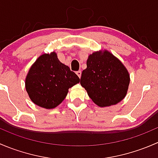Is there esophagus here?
<instances>
[{
	"instance_id": "obj_1",
	"label": "esophagus",
	"mask_w": 158,
	"mask_h": 158,
	"mask_svg": "<svg viewBox=\"0 0 158 158\" xmlns=\"http://www.w3.org/2000/svg\"><path fill=\"white\" fill-rule=\"evenodd\" d=\"M76 75H77L78 76H79V78L81 77V75H82V72H81V70H79V71L76 72Z\"/></svg>"
}]
</instances>
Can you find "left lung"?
Listing matches in <instances>:
<instances>
[{"label": "left lung", "instance_id": "left-lung-1", "mask_svg": "<svg viewBox=\"0 0 158 158\" xmlns=\"http://www.w3.org/2000/svg\"><path fill=\"white\" fill-rule=\"evenodd\" d=\"M86 65L87 68L82 73L80 84L97 106H112L125 98L130 77L120 60L106 50L89 56Z\"/></svg>", "mask_w": 158, "mask_h": 158}]
</instances>
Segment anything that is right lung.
Returning a JSON list of instances; mask_svg holds the SVG:
<instances>
[{
	"instance_id": "right-lung-1",
	"label": "right lung",
	"mask_w": 158,
	"mask_h": 158,
	"mask_svg": "<svg viewBox=\"0 0 158 158\" xmlns=\"http://www.w3.org/2000/svg\"><path fill=\"white\" fill-rule=\"evenodd\" d=\"M79 78L69 66L62 63L56 52L43 54L29 70L26 89L33 103L50 109L66 98L68 89L79 82Z\"/></svg>"
}]
</instances>
